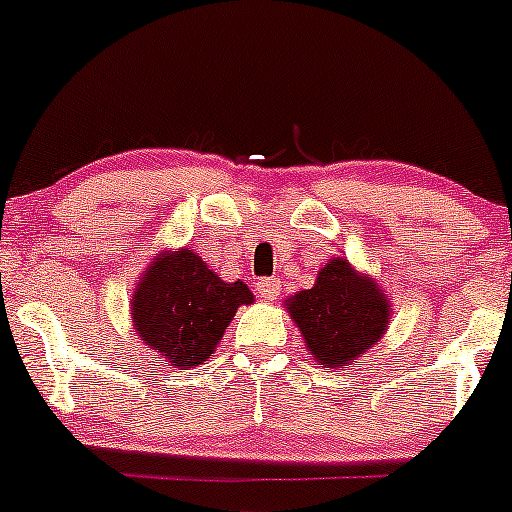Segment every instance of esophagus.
Here are the masks:
<instances>
[{
	"label": "esophagus",
	"mask_w": 512,
	"mask_h": 512,
	"mask_svg": "<svg viewBox=\"0 0 512 512\" xmlns=\"http://www.w3.org/2000/svg\"><path fill=\"white\" fill-rule=\"evenodd\" d=\"M280 287H282L280 280H270V277H267V280L257 282V292H260L265 299H277V294H280Z\"/></svg>",
	"instance_id": "34e87169"
}]
</instances>
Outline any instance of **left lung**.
Segmentation results:
<instances>
[{
	"label": "left lung",
	"mask_w": 512,
	"mask_h": 512,
	"mask_svg": "<svg viewBox=\"0 0 512 512\" xmlns=\"http://www.w3.org/2000/svg\"><path fill=\"white\" fill-rule=\"evenodd\" d=\"M309 354L327 369H347L389 327L391 304L374 277L334 257L319 270L312 289L285 299Z\"/></svg>",
	"instance_id": "8db88e82"
}]
</instances>
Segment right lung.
<instances>
[{
    "instance_id": "right-lung-1",
    "label": "right lung",
    "mask_w": 512,
    "mask_h": 512,
    "mask_svg": "<svg viewBox=\"0 0 512 512\" xmlns=\"http://www.w3.org/2000/svg\"><path fill=\"white\" fill-rule=\"evenodd\" d=\"M252 304L247 285L225 282L190 247L163 252L143 272L131 299L138 337L170 366H198L213 356L237 307Z\"/></svg>"
}]
</instances>
